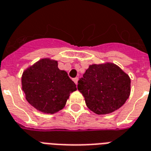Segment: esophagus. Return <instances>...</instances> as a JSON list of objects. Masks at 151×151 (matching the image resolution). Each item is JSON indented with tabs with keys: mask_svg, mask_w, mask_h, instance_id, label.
Segmentation results:
<instances>
[{
	"mask_svg": "<svg viewBox=\"0 0 151 151\" xmlns=\"http://www.w3.org/2000/svg\"><path fill=\"white\" fill-rule=\"evenodd\" d=\"M73 81H74V83H75L76 85H77V84H78V78H73Z\"/></svg>",
	"mask_w": 151,
	"mask_h": 151,
	"instance_id": "esophagus-1",
	"label": "esophagus"
}]
</instances>
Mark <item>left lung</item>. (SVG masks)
Returning <instances> with one entry per match:
<instances>
[{
  "mask_svg": "<svg viewBox=\"0 0 151 151\" xmlns=\"http://www.w3.org/2000/svg\"><path fill=\"white\" fill-rule=\"evenodd\" d=\"M78 89L91 111L98 115L109 114L119 109L128 99L131 79L113 63L93 64L79 79Z\"/></svg>",
  "mask_w": 151,
  "mask_h": 151,
  "instance_id": "8db88e82",
  "label": "left lung"
}]
</instances>
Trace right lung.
Segmentation results:
<instances>
[{
	"instance_id": "add662e5",
	"label": "right lung",
	"mask_w": 151,
	"mask_h": 151,
	"mask_svg": "<svg viewBox=\"0 0 151 151\" xmlns=\"http://www.w3.org/2000/svg\"><path fill=\"white\" fill-rule=\"evenodd\" d=\"M22 89L27 102L44 113H55L65 105L70 94L77 90L65 70L58 68V62L42 58L30 66L22 75Z\"/></svg>"
}]
</instances>
